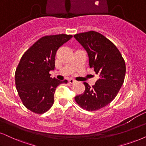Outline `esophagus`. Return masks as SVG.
Listing matches in <instances>:
<instances>
[{
  "label": "esophagus",
  "instance_id": "esophagus-1",
  "mask_svg": "<svg viewBox=\"0 0 146 146\" xmlns=\"http://www.w3.org/2000/svg\"><path fill=\"white\" fill-rule=\"evenodd\" d=\"M69 82L71 84H75V83L76 82V81H75V79H70L69 80Z\"/></svg>",
  "mask_w": 146,
  "mask_h": 146
}]
</instances>
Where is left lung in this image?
I'll list each match as a JSON object with an SVG mask.
<instances>
[{
    "mask_svg": "<svg viewBox=\"0 0 146 146\" xmlns=\"http://www.w3.org/2000/svg\"><path fill=\"white\" fill-rule=\"evenodd\" d=\"M74 38L88 53L90 67L99 76L92 88L84 83L85 92L75 100L84 109L99 110L113 100L123 86L126 72L125 60L116 46L98 32L80 33Z\"/></svg>",
    "mask_w": 146,
    "mask_h": 146,
    "instance_id": "1",
    "label": "left lung"
}]
</instances>
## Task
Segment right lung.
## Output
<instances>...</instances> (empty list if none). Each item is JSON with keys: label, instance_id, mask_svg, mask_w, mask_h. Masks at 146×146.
Here are the masks:
<instances>
[{"label": "right lung", "instance_id": "add662e5", "mask_svg": "<svg viewBox=\"0 0 146 146\" xmlns=\"http://www.w3.org/2000/svg\"><path fill=\"white\" fill-rule=\"evenodd\" d=\"M72 38L71 35L58 34L42 37L22 56L15 71L18 94L27 109L37 114L48 111L54 104L56 87L67 80L52 78L57 50Z\"/></svg>", "mask_w": 146, "mask_h": 146}]
</instances>
